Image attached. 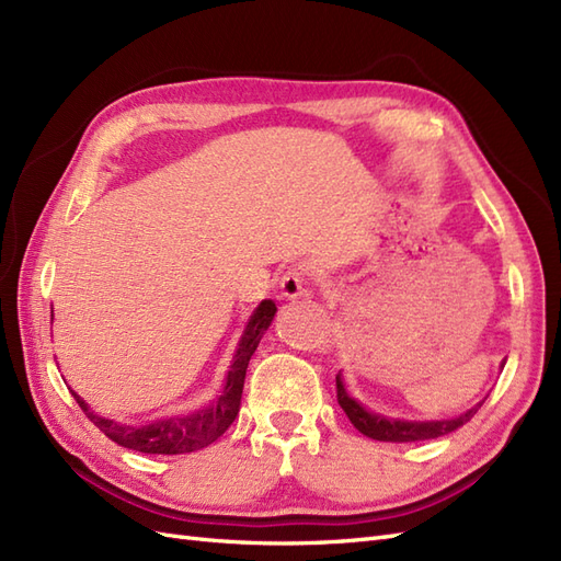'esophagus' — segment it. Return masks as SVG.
Instances as JSON below:
<instances>
[{"label":"esophagus","mask_w":561,"mask_h":561,"mask_svg":"<svg viewBox=\"0 0 561 561\" xmlns=\"http://www.w3.org/2000/svg\"><path fill=\"white\" fill-rule=\"evenodd\" d=\"M307 280H309V271L307 268H287L283 278H280V295L285 299H297L307 293Z\"/></svg>","instance_id":"obj_1"}]
</instances>
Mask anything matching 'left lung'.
<instances>
[{
	"mask_svg": "<svg viewBox=\"0 0 561 561\" xmlns=\"http://www.w3.org/2000/svg\"><path fill=\"white\" fill-rule=\"evenodd\" d=\"M337 382V403L342 405V411L346 413V417L352 420V425L375 442H391V444H408V442H425V438H436V436H446L450 432H456L458 427H462L465 422H469L474 417V413L481 408L474 405L469 408L467 413H462L460 417L453 420H436V422H408V420H391L385 415L370 413L363 408L356 399H352L350 393L344 389L342 382V373H337L335 377Z\"/></svg>",
	"mask_w": 561,
	"mask_h": 561,
	"instance_id": "obj_1",
	"label": "left lung"
}]
</instances>
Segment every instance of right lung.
I'll return each mask as SVG.
<instances>
[{
  "mask_svg": "<svg viewBox=\"0 0 561 561\" xmlns=\"http://www.w3.org/2000/svg\"><path fill=\"white\" fill-rule=\"evenodd\" d=\"M274 316H276V305L271 299H264L262 305L256 307L243 332V337H240L231 370L226 375L221 397L217 401H211L209 405L201 408V411L156 420L144 427H131V425H119L115 420H105L94 411H89V405L75 391L72 397L80 403L82 413L117 446H125L139 453H156V456H179V453L201 450L211 442H217V438L233 425V420L240 411V397H243L248 363L256 352V346H260V340L264 337L266 328L271 325V321H274Z\"/></svg>",
  "mask_w": 561,
  "mask_h": 561,
  "instance_id": "right-lung-1",
  "label": "right lung"
}]
</instances>
